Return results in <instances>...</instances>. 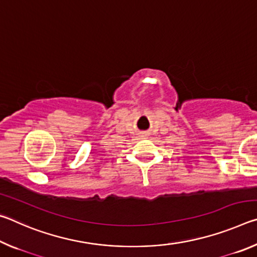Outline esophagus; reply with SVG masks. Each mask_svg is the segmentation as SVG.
I'll list each match as a JSON object with an SVG mask.
<instances>
[{
    "label": "esophagus",
    "mask_w": 257,
    "mask_h": 257,
    "mask_svg": "<svg viewBox=\"0 0 257 257\" xmlns=\"http://www.w3.org/2000/svg\"><path fill=\"white\" fill-rule=\"evenodd\" d=\"M141 137H142V138H147V134H142Z\"/></svg>",
    "instance_id": "1"
}]
</instances>
